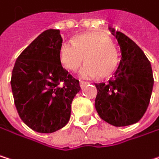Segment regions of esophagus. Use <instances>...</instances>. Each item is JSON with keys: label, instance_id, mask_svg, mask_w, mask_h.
Returning a JSON list of instances; mask_svg holds the SVG:
<instances>
[{"label": "esophagus", "instance_id": "esophagus-1", "mask_svg": "<svg viewBox=\"0 0 159 159\" xmlns=\"http://www.w3.org/2000/svg\"><path fill=\"white\" fill-rule=\"evenodd\" d=\"M88 84H89V82H85V81H80V87H81L82 89H83L85 86H87Z\"/></svg>", "mask_w": 159, "mask_h": 159}]
</instances>
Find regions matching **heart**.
<instances>
[{
  "label": "heart",
  "instance_id": "heart-1",
  "mask_svg": "<svg viewBox=\"0 0 159 159\" xmlns=\"http://www.w3.org/2000/svg\"><path fill=\"white\" fill-rule=\"evenodd\" d=\"M59 59L62 67L70 72L79 70L80 77L93 79L98 76L107 78L111 76L118 68L120 55L116 45L109 38L102 33L83 34L64 44L60 49Z\"/></svg>",
  "mask_w": 159,
  "mask_h": 159
}]
</instances>
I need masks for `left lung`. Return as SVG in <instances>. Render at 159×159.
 Instances as JSON below:
<instances>
[{
  "mask_svg": "<svg viewBox=\"0 0 159 159\" xmlns=\"http://www.w3.org/2000/svg\"><path fill=\"white\" fill-rule=\"evenodd\" d=\"M121 52V59L113 79L95 84V108L102 120L114 126L138 122L149 106L154 86L150 61L128 37L110 29Z\"/></svg>",
  "mask_w": 159,
  "mask_h": 159,
  "instance_id": "left-lung-1",
  "label": "left lung"
}]
</instances>
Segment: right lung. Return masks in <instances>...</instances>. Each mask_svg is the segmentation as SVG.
<instances>
[{
    "label": "right lung",
    "mask_w": 159,
    "mask_h": 159,
    "mask_svg": "<svg viewBox=\"0 0 159 159\" xmlns=\"http://www.w3.org/2000/svg\"><path fill=\"white\" fill-rule=\"evenodd\" d=\"M59 30L49 29L18 57L11 76L17 111L34 131L52 133L70 118L71 102L81 90L79 81L63 69Z\"/></svg>",
    "instance_id": "1"
}]
</instances>
